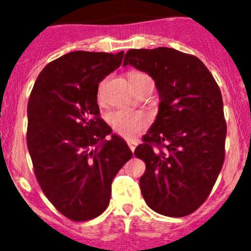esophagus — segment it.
<instances>
[{
  "label": "esophagus",
  "mask_w": 251,
  "mask_h": 251,
  "mask_svg": "<svg viewBox=\"0 0 251 251\" xmlns=\"http://www.w3.org/2000/svg\"><path fill=\"white\" fill-rule=\"evenodd\" d=\"M127 144H128V148L131 149V151H133L136 149V146H137V142L127 141Z\"/></svg>",
  "instance_id": "34e87169"
}]
</instances>
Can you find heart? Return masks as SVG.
Here are the masks:
<instances>
[{"label": "heart", "mask_w": 251, "mask_h": 251, "mask_svg": "<svg viewBox=\"0 0 251 251\" xmlns=\"http://www.w3.org/2000/svg\"><path fill=\"white\" fill-rule=\"evenodd\" d=\"M142 76H147V75L138 72H132L128 74L130 80H135V78ZM98 100H102V86L98 91ZM109 123L113 130L118 135L131 140L148 127L151 124V119L147 114L127 109H119L110 113Z\"/></svg>", "instance_id": "1"}]
</instances>
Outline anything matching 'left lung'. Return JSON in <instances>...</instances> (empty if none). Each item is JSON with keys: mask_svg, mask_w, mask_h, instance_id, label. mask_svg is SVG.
<instances>
[{"mask_svg": "<svg viewBox=\"0 0 251 251\" xmlns=\"http://www.w3.org/2000/svg\"><path fill=\"white\" fill-rule=\"evenodd\" d=\"M155 81V121L135 155L146 163L142 196L155 212L183 217L206 201L225 161L227 125L221 91L196 55L169 47L130 50L124 65Z\"/></svg>", "mask_w": 251, "mask_h": 251, "instance_id": "obj_1", "label": "left lung"}]
</instances>
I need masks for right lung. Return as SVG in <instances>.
I'll return each mask as SVG.
<instances>
[{"label":"right lung","mask_w":251,"mask_h":251,"mask_svg":"<svg viewBox=\"0 0 251 251\" xmlns=\"http://www.w3.org/2000/svg\"><path fill=\"white\" fill-rule=\"evenodd\" d=\"M124 52L75 50L48 63L27 103L26 143L35 176L48 201L73 221L100 216L111 182L132 158L100 116L98 85L120 67Z\"/></svg>","instance_id":"right-lung-1"}]
</instances>
